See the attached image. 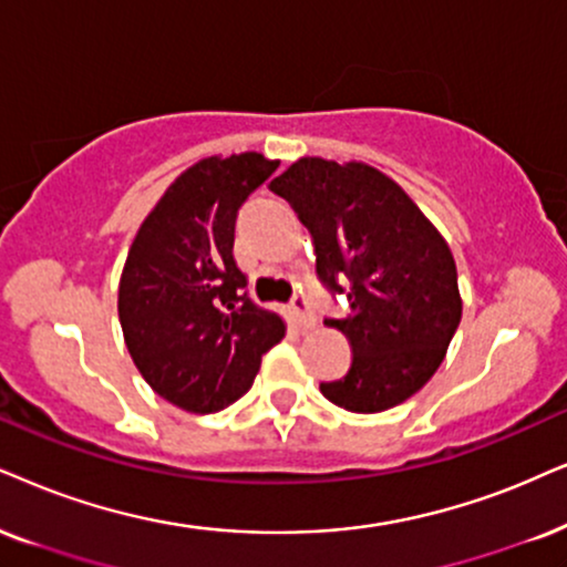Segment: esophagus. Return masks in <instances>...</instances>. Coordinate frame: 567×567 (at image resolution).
<instances>
[{
  "label": "esophagus",
  "mask_w": 567,
  "mask_h": 567,
  "mask_svg": "<svg viewBox=\"0 0 567 567\" xmlns=\"http://www.w3.org/2000/svg\"><path fill=\"white\" fill-rule=\"evenodd\" d=\"M290 311H292V317H296V321H298V324L303 327V329H311L313 324H317V317H313L311 303H308V298L303 296V292H298V296L292 298Z\"/></svg>",
  "instance_id": "esophagus-1"
}]
</instances>
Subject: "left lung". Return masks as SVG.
<instances>
[{
	"instance_id": "1",
	"label": "left lung",
	"mask_w": 567,
	"mask_h": 567,
	"mask_svg": "<svg viewBox=\"0 0 567 567\" xmlns=\"http://www.w3.org/2000/svg\"><path fill=\"white\" fill-rule=\"evenodd\" d=\"M271 190L311 233L319 282L348 298V317L324 324L348 337L353 363L342 379L321 382V395L353 413H379L415 395L461 324L447 243L405 190L369 164L298 159Z\"/></svg>"
}]
</instances>
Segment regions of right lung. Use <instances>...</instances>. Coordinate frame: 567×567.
<instances>
[{"label": "right lung", "instance_id": "add662e5", "mask_svg": "<svg viewBox=\"0 0 567 567\" xmlns=\"http://www.w3.org/2000/svg\"><path fill=\"white\" fill-rule=\"evenodd\" d=\"M279 162L261 154L198 162L135 235L120 279V324L156 395L217 413L246 395L285 319L248 296L233 256L235 219Z\"/></svg>", "mask_w": 567, "mask_h": 567}]
</instances>
